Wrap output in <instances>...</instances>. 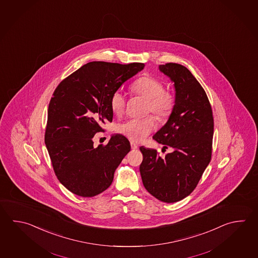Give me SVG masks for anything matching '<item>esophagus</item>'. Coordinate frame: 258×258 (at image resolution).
Here are the masks:
<instances>
[{
    "label": "esophagus",
    "mask_w": 258,
    "mask_h": 258,
    "mask_svg": "<svg viewBox=\"0 0 258 258\" xmlns=\"http://www.w3.org/2000/svg\"><path fill=\"white\" fill-rule=\"evenodd\" d=\"M131 147H132V150H137L138 149V145H137L136 143H134L133 141L131 142Z\"/></svg>",
    "instance_id": "1"
}]
</instances>
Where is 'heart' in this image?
Listing matches in <instances>:
<instances>
[{
  "mask_svg": "<svg viewBox=\"0 0 258 258\" xmlns=\"http://www.w3.org/2000/svg\"><path fill=\"white\" fill-rule=\"evenodd\" d=\"M164 84L159 78L146 75L132 83L130 90L133 95L146 99V112H151L160 121L170 117L175 107L176 97L173 93L164 89ZM110 108L116 116H120L126 107V98L119 91L110 97ZM154 118L147 116L142 118H132L117 126V132L133 141H142L155 130Z\"/></svg>",
  "mask_w": 258,
  "mask_h": 258,
  "instance_id": "1",
  "label": "heart"
}]
</instances>
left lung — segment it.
I'll list each match as a JSON object with an SVG mask.
<instances>
[{
    "label": "left lung",
    "mask_w": 258,
    "mask_h": 258,
    "mask_svg": "<svg viewBox=\"0 0 258 258\" xmlns=\"http://www.w3.org/2000/svg\"><path fill=\"white\" fill-rule=\"evenodd\" d=\"M174 83L176 104L168 121L153 140L172 151L165 157L156 150L140 148V166L146 190L164 203L184 199L195 190L212 158L214 117L208 97L188 68L180 63L161 64Z\"/></svg>",
    "instance_id": "obj_1"
}]
</instances>
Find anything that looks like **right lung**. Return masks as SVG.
<instances>
[{
  "instance_id": "add662e5",
  "label": "right lung",
  "mask_w": 258,
  "mask_h": 258,
  "mask_svg": "<svg viewBox=\"0 0 258 258\" xmlns=\"http://www.w3.org/2000/svg\"><path fill=\"white\" fill-rule=\"evenodd\" d=\"M145 67L94 61L62 80L48 107L44 142L54 173L71 192L81 197L99 195L111 185L114 172L131 151L126 137L116 134L107 145L93 139L112 122L110 97Z\"/></svg>"
}]
</instances>
